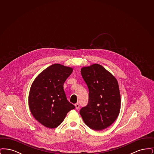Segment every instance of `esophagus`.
I'll return each mask as SVG.
<instances>
[{
  "label": "esophagus",
  "instance_id": "34e87169",
  "mask_svg": "<svg viewBox=\"0 0 154 154\" xmlns=\"http://www.w3.org/2000/svg\"><path fill=\"white\" fill-rule=\"evenodd\" d=\"M75 108H76V109L77 110H78L79 108H80V104H79V103H76V104H75Z\"/></svg>",
  "mask_w": 154,
  "mask_h": 154
}]
</instances>
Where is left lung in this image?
<instances>
[{
    "mask_svg": "<svg viewBox=\"0 0 154 154\" xmlns=\"http://www.w3.org/2000/svg\"><path fill=\"white\" fill-rule=\"evenodd\" d=\"M81 73L89 90L88 104L81 109V116L91 129H104L116 120L120 111L117 81L99 64L82 67Z\"/></svg>",
    "mask_w": 154,
    "mask_h": 154,
    "instance_id": "8db88e82",
    "label": "left lung"
}]
</instances>
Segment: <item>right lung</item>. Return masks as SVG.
Wrapping results in <instances>:
<instances>
[{
    "label": "right lung",
    "instance_id": "obj_1",
    "mask_svg": "<svg viewBox=\"0 0 154 154\" xmlns=\"http://www.w3.org/2000/svg\"><path fill=\"white\" fill-rule=\"evenodd\" d=\"M72 72L71 67L54 64L40 74L32 85L30 110L37 121L47 128L58 127L67 113L75 108L67 100L63 89L64 82Z\"/></svg>",
    "mask_w": 154,
    "mask_h": 154
}]
</instances>
